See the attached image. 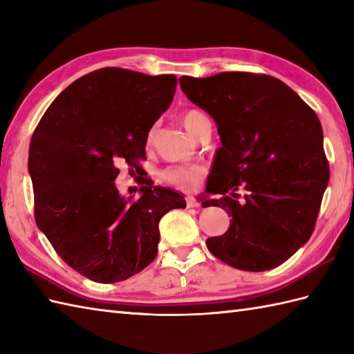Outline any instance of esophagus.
Wrapping results in <instances>:
<instances>
[{"label":"esophagus","instance_id":"esophagus-1","mask_svg":"<svg viewBox=\"0 0 354 354\" xmlns=\"http://www.w3.org/2000/svg\"><path fill=\"white\" fill-rule=\"evenodd\" d=\"M185 202H187V207H189V208H199L201 207V202L196 201L194 198H192V196L187 198Z\"/></svg>","mask_w":354,"mask_h":354}]
</instances>
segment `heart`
Returning a JSON list of instances; mask_svg holds the SVG:
<instances>
[{
	"label": "heart",
	"mask_w": 354,
	"mask_h": 354,
	"mask_svg": "<svg viewBox=\"0 0 354 354\" xmlns=\"http://www.w3.org/2000/svg\"><path fill=\"white\" fill-rule=\"evenodd\" d=\"M202 118H205V115L202 114L201 111L189 109L183 114L181 122L185 129L196 137L198 127ZM153 140H155V129H150L146 137V146L147 147L152 146ZM204 175H205V169L201 167V165H170V167L162 170L161 178L164 183L176 187V189L193 190L201 184L202 179H204Z\"/></svg>",
	"instance_id": "1"
}]
</instances>
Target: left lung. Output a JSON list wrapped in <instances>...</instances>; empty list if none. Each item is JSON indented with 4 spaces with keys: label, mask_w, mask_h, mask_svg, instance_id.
Segmentation results:
<instances>
[{
    "label": "left lung",
    "mask_w": 354,
    "mask_h": 354,
    "mask_svg": "<svg viewBox=\"0 0 354 354\" xmlns=\"http://www.w3.org/2000/svg\"><path fill=\"white\" fill-rule=\"evenodd\" d=\"M179 85L214 118L222 141L209 190L222 198L205 207H222L232 219L225 234L207 239V248L240 270L280 266L310 239L328 184L318 115L268 74L183 76ZM240 186L247 190L243 203L232 199Z\"/></svg>",
    "instance_id": "obj_1"
}]
</instances>
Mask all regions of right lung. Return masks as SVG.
I'll use <instances>...</instances> for the list:
<instances>
[{
    "label": "right lung",
    "instance_id": "right-lung-1",
    "mask_svg": "<svg viewBox=\"0 0 354 354\" xmlns=\"http://www.w3.org/2000/svg\"><path fill=\"white\" fill-rule=\"evenodd\" d=\"M178 80L117 66L66 86L45 111L30 141L35 221L66 265L97 283H115L153 261L161 217L185 208L183 194L141 187V198L115 189L118 161L138 169L146 137L170 106Z\"/></svg>",
    "mask_w": 354,
    "mask_h": 354
}]
</instances>
